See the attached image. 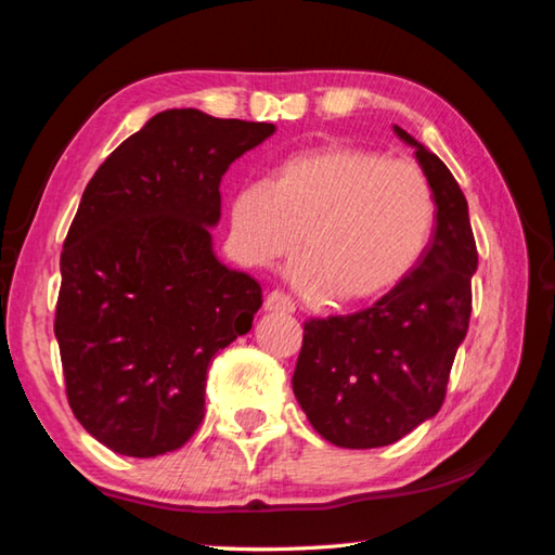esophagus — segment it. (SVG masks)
<instances>
[{
  "label": "esophagus",
  "instance_id": "esophagus-1",
  "mask_svg": "<svg viewBox=\"0 0 555 555\" xmlns=\"http://www.w3.org/2000/svg\"><path fill=\"white\" fill-rule=\"evenodd\" d=\"M264 311L267 313H294L296 306L286 294H281V291H271V294H267V298H264Z\"/></svg>",
  "mask_w": 555,
  "mask_h": 555
}]
</instances>
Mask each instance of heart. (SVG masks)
Masks as SVG:
<instances>
[{
  "label": "heart",
  "instance_id": "b5f03b06",
  "mask_svg": "<svg viewBox=\"0 0 555 555\" xmlns=\"http://www.w3.org/2000/svg\"><path fill=\"white\" fill-rule=\"evenodd\" d=\"M228 218L234 249L251 267L288 257L300 234L294 286L352 306L411 274L436 228V198L413 162L331 142L279 158L267 183L240 185Z\"/></svg>",
  "mask_w": 555,
  "mask_h": 555
}]
</instances>
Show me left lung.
<instances>
[{
	"label": "left lung",
	"mask_w": 555,
	"mask_h": 555,
	"mask_svg": "<svg viewBox=\"0 0 555 555\" xmlns=\"http://www.w3.org/2000/svg\"><path fill=\"white\" fill-rule=\"evenodd\" d=\"M436 198V234L418 267L360 313L304 325L294 393L311 426L340 448L397 443L443 406L473 311L477 247L467 201L436 154L393 125Z\"/></svg>",
	"instance_id": "left-lung-1"
}]
</instances>
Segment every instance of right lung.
Masks as SVG:
<instances>
[{
  "label": "right lung",
  "instance_id": "obj_1",
  "mask_svg": "<svg viewBox=\"0 0 555 555\" xmlns=\"http://www.w3.org/2000/svg\"><path fill=\"white\" fill-rule=\"evenodd\" d=\"M271 134L267 121L164 109L82 193L55 340L75 418L119 455L181 448L203 421L210 360L251 331L259 281L222 264L210 230L224 171Z\"/></svg>",
  "mask_w": 555,
  "mask_h": 555
}]
</instances>
